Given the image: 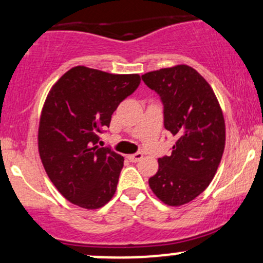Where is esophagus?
<instances>
[{
    "label": "esophagus",
    "mask_w": 263,
    "mask_h": 263,
    "mask_svg": "<svg viewBox=\"0 0 263 263\" xmlns=\"http://www.w3.org/2000/svg\"><path fill=\"white\" fill-rule=\"evenodd\" d=\"M142 157H143V155L140 154V152H137V154H135V155H128V156H127V158H128V160L131 161V162H138V161H140V160H142Z\"/></svg>",
    "instance_id": "34e87169"
}]
</instances>
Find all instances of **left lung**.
Segmentation results:
<instances>
[{
    "mask_svg": "<svg viewBox=\"0 0 263 263\" xmlns=\"http://www.w3.org/2000/svg\"><path fill=\"white\" fill-rule=\"evenodd\" d=\"M142 80L161 96L164 127L177 138L172 154L158 158L148 184L164 204L182 206L209 187L220 166L226 142L222 108L210 83L187 65L147 72Z\"/></svg>",
    "mask_w": 263,
    "mask_h": 263,
    "instance_id": "obj_1",
    "label": "left lung"
}]
</instances>
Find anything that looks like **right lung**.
I'll return each instance as SVG.
<instances>
[{"mask_svg": "<svg viewBox=\"0 0 263 263\" xmlns=\"http://www.w3.org/2000/svg\"><path fill=\"white\" fill-rule=\"evenodd\" d=\"M140 81L137 73L76 66L48 92L40 117L39 154L51 182L76 206L97 210L114 197L123 157L97 146L99 134Z\"/></svg>", "mask_w": 263, "mask_h": 263, "instance_id": "right-lung-1", "label": "right lung"}]
</instances>
